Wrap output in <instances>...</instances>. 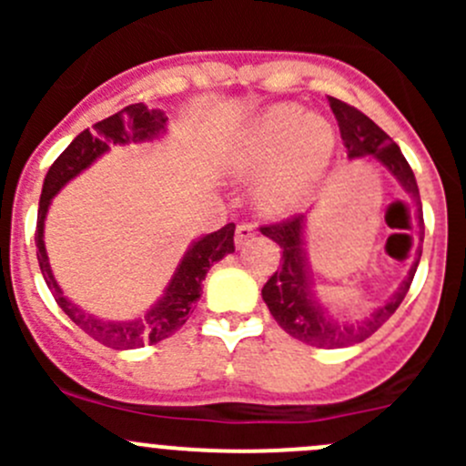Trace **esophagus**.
Segmentation results:
<instances>
[{
  "mask_svg": "<svg viewBox=\"0 0 466 466\" xmlns=\"http://www.w3.org/2000/svg\"><path fill=\"white\" fill-rule=\"evenodd\" d=\"M255 234H257L255 225L241 223L237 228V234H234V243H237V248H246L248 243H250L252 238H255Z\"/></svg>",
  "mask_w": 466,
  "mask_h": 466,
  "instance_id": "esophagus-1",
  "label": "esophagus"
}]
</instances>
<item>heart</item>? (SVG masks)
Masks as SVG:
<instances>
[{
    "mask_svg": "<svg viewBox=\"0 0 466 466\" xmlns=\"http://www.w3.org/2000/svg\"><path fill=\"white\" fill-rule=\"evenodd\" d=\"M336 148V128L295 103H279L234 130L218 153V168L246 180L256 177L255 200L263 214L284 216L302 203Z\"/></svg>",
    "mask_w": 466,
    "mask_h": 466,
    "instance_id": "heart-1",
    "label": "heart"
}]
</instances>
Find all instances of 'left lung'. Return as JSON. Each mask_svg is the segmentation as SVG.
I'll list each match as a JSON object with an SVG mask.
<instances>
[{"instance_id": "left-lung-1", "label": "left lung", "mask_w": 466, "mask_h": 466, "mask_svg": "<svg viewBox=\"0 0 466 466\" xmlns=\"http://www.w3.org/2000/svg\"><path fill=\"white\" fill-rule=\"evenodd\" d=\"M329 106L336 115L340 137L347 146V157H372L379 167H383L399 182V187L410 196V200L415 203L417 220H420V225L424 223L415 173H412L410 164L403 157L401 148L370 116H365L356 107L347 106V103L338 101L333 96H329ZM307 220L309 216L302 214L286 220V223L261 228L263 237H268L281 248L279 270H275V275L261 289L263 302H266L270 316L289 336L298 338L307 345L322 347V350H338V347L363 342L365 338L377 331L380 324L388 322L390 316L399 309V304L403 302L412 284V277L417 272V266H420L421 250H417V257L412 261L410 270H408L406 279L399 284V289L380 307L370 311L360 320H340L318 298L311 259H309L307 250Z\"/></svg>"}]
</instances>
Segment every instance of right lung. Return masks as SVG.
<instances>
[{
  "instance_id": "right-lung-1",
  "label": "right lung",
  "mask_w": 466,
  "mask_h": 466,
  "mask_svg": "<svg viewBox=\"0 0 466 466\" xmlns=\"http://www.w3.org/2000/svg\"><path fill=\"white\" fill-rule=\"evenodd\" d=\"M167 121L168 116L162 110H153L144 103L124 107L116 115L94 124L92 130H83L60 153V157L51 164L45 176V185H42L35 228L37 263H40L42 277H45L51 295L65 311V316L78 329H83L87 336H92L94 340L112 347V350H137V347L148 345V342L153 345V342H159L171 336V333H176L182 324L189 320L191 307L203 295V279L207 277V270L216 261L234 252V223H228L218 232L194 238L185 250V255H182L180 263L176 266V270H173L162 295L146 309L142 316H135L130 320H107V318L87 313L86 309L74 304L63 293L58 279L54 277V270L49 266V255H46L45 248V220L46 214H49L51 200L60 194V189L67 182L81 176L98 157L110 153V146L144 144L153 142V139H162L167 135Z\"/></svg>"
}]
</instances>
